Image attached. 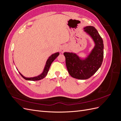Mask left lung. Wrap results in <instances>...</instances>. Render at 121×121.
Returning <instances> with one entry per match:
<instances>
[{"label": "left lung", "mask_w": 121, "mask_h": 121, "mask_svg": "<svg viewBox=\"0 0 121 121\" xmlns=\"http://www.w3.org/2000/svg\"><path fill=\"white\" fill-rule=\"evenodd\" d=\"M84 31L92 38L94 46L86 57H80L74 52H65V64L69 74L79 80L89 79L101 66L104 58V42L96 29L86 26Z\"/></svg>", "instance_id": "left-lung-1"}]
</instances>
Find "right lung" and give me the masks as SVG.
<instances>
[{"instance_id":"obj_1","label":"right lung","mask_w":121,"mask_h":121,"mask_svg":"<svg viewBox=\"0 0 121 121\" xmlns=\"http://www.w3.org/2000/svg\"><path fill=\"white\" fill-rule=\"evenodd\" d=\"M59 54H60V52H57L51 55V56L48 58V59H47L46 62L45 67L43 69V72L40 75L37 76L33 77H26L24 76L20 72H19L20 74L22 76V77L23 78H24L26 80H28V81H38V80H40L43 79L44 78H45L46 76V75H47V73L48 72L51 64H52V63L54 60L56 59L58 56H59Z\"/></svg>"}]
</instances>
